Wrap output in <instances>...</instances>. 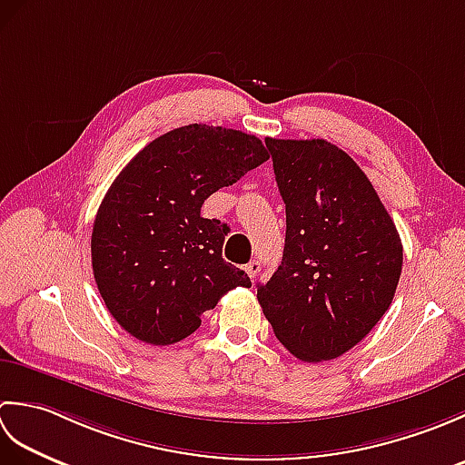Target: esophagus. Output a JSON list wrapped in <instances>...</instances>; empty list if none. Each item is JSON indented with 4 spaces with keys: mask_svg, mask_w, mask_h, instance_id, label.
Listing matches in <instances>:
<instances>
[{
    "mask_svg": "<svg viewBox=\"0 0 465 465\" xmlns=\"http://www.w3.org/2000/svg\"><path fill=\"white\" fill-rule=\"evenodd\" d=\"M260 270H262V263L260 262H250L248 265H245V272H248V275H250V278L253 280L255 278V275H258L260 273Z\"/></svg>",
    "mask_w": 465,
    "mask_h": 465,
    "instance_id": "obj_1",
    "label": "esophagus"
}]
</instances>
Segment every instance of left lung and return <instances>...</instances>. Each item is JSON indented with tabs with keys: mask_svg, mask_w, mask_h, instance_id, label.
Here are the masks:
<instances>
[{
	"mask_svg": "<svg viewBox=\"0 0 465 465\" xmlns=\"http://www.w3.org/2000/svg\"><path fill=\"white\" fill-rule=\"evenodd\" d=\"M265 145L285 203V245L258 302L295 358H340L390 308L403 263L400 233L368 175L338 145L273 137Z\"/></svg>",
	"mask_w": 465,
	"mask_h": 465,
	"instance_id": "left-lung-1",
	"label": "left lung"
}]
</instances>
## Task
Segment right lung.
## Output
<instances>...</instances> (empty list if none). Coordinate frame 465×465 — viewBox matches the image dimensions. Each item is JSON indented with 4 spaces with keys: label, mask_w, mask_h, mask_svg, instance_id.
I'll return each mask as SVG.
<instances>
[{
    "label": "right lung",
    "mask_w": 465,
    "mask_h": 465,
    "mask_svg": "<svg viewBox=\"0 0 465 465\" xmlns=\"http://www.w3.org/2000/svg\"><path fill=\"white\" fill-rule=\"evenodd\" d=\"M255 135L190 124L147 143L115 177L92 232L94 278L105 308L134 338L182 341L223 293L250 288L222 258L227 223L203 202L268 162Z\"/></svg>",
    "instance_id": "obj_1"
}]
</instances>
